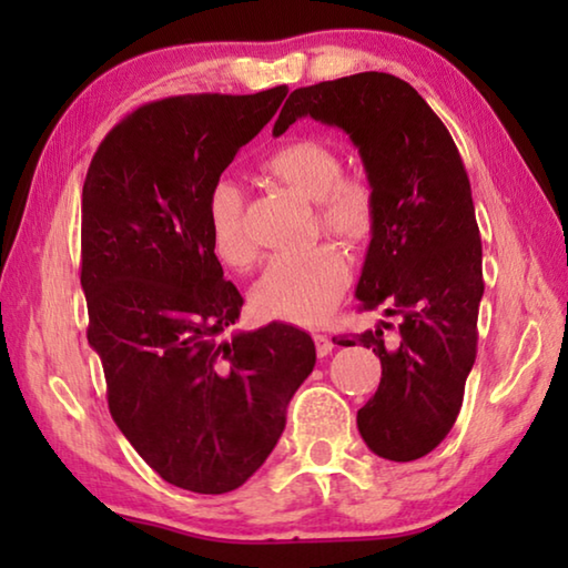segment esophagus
<instances>
[{"mask_svg": "<svg viewBox=\"0 0 568 568\" xmlns=\"http://www.w3.org/2000/svg\"><path fill=\"white\" fill-rule=\"evenodd\" d=\"M313 341H315V348H318V355H321V358H325V355H331V353H333V348H335L333 341H331L328 335H325V333H315V335H313Z\"/></svg>", "mask_w": 568, "mask_h": 568, "instance_id": "esophagus-1", "label": "esophagus"}]
</instances>
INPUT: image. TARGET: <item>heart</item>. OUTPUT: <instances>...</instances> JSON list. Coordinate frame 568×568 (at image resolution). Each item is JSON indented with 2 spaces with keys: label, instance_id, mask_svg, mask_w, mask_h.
<instances>
[{
  "label": "heart",
  "instance_id": "1",
  "mask_svg": "<svg viewBox=\"0 0 568 568\" xmlns=\"http://www.w3.org/2000/svg\"><path fill=\"white\" fill-rule=\"evenodd\" d=\"M267 178L315 203L321 230L358 245L376 225V197L368 182L341 178V160L315 140H293L263 160ZM207 227L215 255L235 271L255 263V245L245 230V195L233 180H217L207 195ZM351 283V265L333 245H313L277 255L253 287V303L265 318L318 323Z\"/></svg>",
  "mask_w": 568,
  "mask_h": 568
}]
</instances>
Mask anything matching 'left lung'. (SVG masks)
Here are the masks:
<instances>
[{"label":"left lung","mask_w":568,"mask_h":568,"mask_svg":"<svg viewBox=\"0 0 568 568\" xmlns=\"http://www.w3.org/2000/svg\"><path fill=\"white\" fill-rule=\"evenodd\" d=\"M341 128L358 148L376 197V225L355 297L363 311L396 315L398 333L333 338L381 358V386L358 410L373 454L416 460L448 436L476 361L484 297L480 235L464 162L446 124L408 82L361 72L291 92L273 134L295 120Z\"/></svg>","instance_id":"left-lung-1"}]
</instances>
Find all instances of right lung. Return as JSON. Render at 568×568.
<instances>
[{
	"label": "right lung",
	"instance_id": "obj_1",
	"mask_svg": "<svg viewBox=\"0 0 568 568\" xmlns=\"http://www.w3.org/2000/svg\"><path fill=\"white\" fill-rule=\"evenodd\" d=\"M287 88L182 94L122 120L82 187V291L118 428L195 494L243 486L271 456L315 343L287 323L225 331L243 295L223 277L207 195Z\"/></svg>",
	"mask_w": 568,
	"mask_h": 568
}]
</instances>
